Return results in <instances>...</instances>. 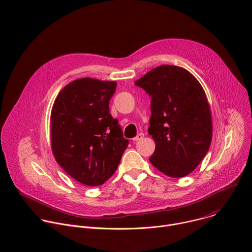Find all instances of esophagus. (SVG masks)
<instances>
[{"label":"esophagus","instance_id":"1","mask_svg":"<svg viewBox=\"0 0 252 252\" xmlns=\"http://www.w3.org/2000/svg\"><path fill=\"white\" fill-rule=\"evenodd\" d=\"M143 136H145V134H143L142 132H139V133H137V135H136L135 137H133V138H132V140H133V141H137V140H140V139H141Z\"/></svg>","mask_w":252,"mask_h":252}]
</instances>
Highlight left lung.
<instances>
[{
  "label": "left lung",
  "instance_id": "obj_1",
  "mask_svg": "<svg viewBox=\"0 0 252 252\" xmlns=\"http://www.w3.org/2000/svg\"><path fill=\"white\" fill-rule=\"evenodd\" d=\"M152 96L149 133L156 142L151 163L170 177L199 164L212 138L210 107L199 82L184 67L162 64L134 83Z\"/></svg>",
  "mask_w": 252,
  "mask_h": 252
}]
</instances>
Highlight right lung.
<instances>
[{"instance_id":"right-lung-1","label":"right lung","mask_w":252,"mask_h":252,"mask_svg":"<svg viewBox=\"0 0 252 252\" xmlns=\"http://www.w3.org/2000/svg\"><path fill=\"white\" fill-rule=\"evenodd\" d=\"M116 88V82L78 79L59 93L52 107L53 155L69 176L89 187L114 174L128 145L110 114Z\"/></svg>"}]
</instances>
